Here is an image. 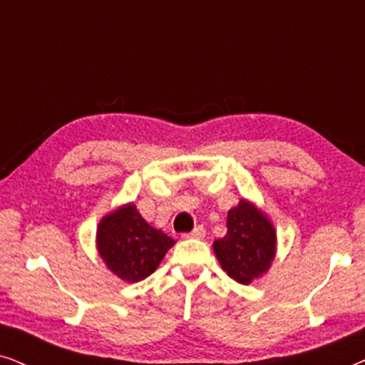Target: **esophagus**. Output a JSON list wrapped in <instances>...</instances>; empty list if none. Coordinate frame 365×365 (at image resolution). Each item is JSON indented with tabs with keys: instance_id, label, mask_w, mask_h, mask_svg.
<instances>
[{
	"instance_id": "obj_1",
	"label": "esophagus",
	"mask_w": 365,
	"mask_h": 365,
	"mask_svg": "<svg viewBox=\"0 0 365 365\" xmlns=\"http://www.w3.org/2000/svg\"><path fill=\"white\" fill-rule=\"evenodd\" d=\"M204 236H206V229H204L202 226H197L194 231L182 234V237H186V239H202Z\"/></svg>"
}]
</instances>
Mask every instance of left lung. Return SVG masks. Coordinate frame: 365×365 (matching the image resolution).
I'll use <instances>...</instances> for the list:
<instances>
[{"instance_id":"left-lung-1","label":"left lung","mask_w":365,"mask_h":365,"mask_svg":"<svg viewBox=\"0 0 365 365\" xmlns=\"http://www.w3.org/2000/svg\"><path fill=\"white\" fill-rule=\"evenodd\" d=\"M226 236L214 241V252L234 281L251 284L271 266L276 254L272 224L252 204L241 201L227 214Z\"/></svg>"}]
</instances>
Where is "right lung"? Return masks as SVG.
Instances as JSON below:
<instances>
[{
  "mask_svg": "<svg viewBox=\"0 0 365 365\" xmlns=\"http://www.w3.org/2000/svg\"><path fill=\"white\" fill-rule=\"evenodd\" d=\"M174 239L144 221L129 204L109 214L98 227V249L108 267L128 282L156 271Z\"/></svg>",
  "mask_w": 365,
  "mask_h": 365,
  "instance_id": "add662e5",
  "label": "right lung"
}]
</instances>
